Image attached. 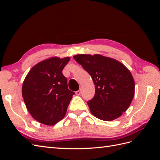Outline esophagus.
<instances>
[{
	"label": "esophagus",
	"instance_id": "obj_1",
	"mask_svg": "<svg viewBox=\"0 0 160 160\" xmlns=\"http://www.w3.org/2000/svg\"><path fill=\"white\" fill-rule=\"evenodd\" d=\"M75 94H76L77 95H80V94H81V89H79V90H78V91H77L75 92Z\"/></svg>",
	"mask_w": 160,
	"mask_h": 160
}]
</instances>
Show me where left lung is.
Listing matches in <instances>:
<instances>
[{
    "instance_id": "obj_1",
    "label": "left lung",
    "mask_w": 160,
    "mask_h": 160,
    "mask_svg": "<svg viewBox=\"0 0 160 160\" xmlns=\"http://www.w3.org/2000/svg\"><path fill=\"white\" fill-rule=\"evenodd\" d=\"M74 59L91 75L95 95L88 101L91 113L103 121L118 118L132 103L135 82L127 67L101 55H77Z\"/></svg>"
}]
</instances>
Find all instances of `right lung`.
<instances>
[{
    "label": "right lung",
    "instance_id": "add662e5",
    "mask_svg": "<svg viewBox=\"0 0 160 160\" xmlns=\"http://www.w3.org/2000/svg\"><path fill=\"white\" fill-rule=\"evenodd\" d=\"M70 57H52L38 62L24 80L22 95L32 117L41 123L52 125L65 117L73 91L68 89L62 71Z\"/></svg>",
    "mask_w": 160,
    "mask_h": 160
}]
</instances>
